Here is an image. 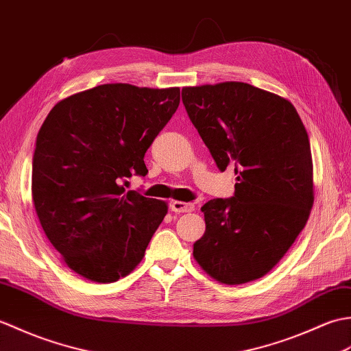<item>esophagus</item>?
I'll return each instance as SVG.
<instances>
[{"label": "esophagus", "instance_id": "1", "mask_svg": "<svg viewBox=\"0 0 351 351\" xmlns=\"http://www.w3.org/2000/svg\"><path fill=\"white\" fill-rule=\"evenodd\" d=\"M169 207L176 213H189L195 208V206H193L192 202H183V201H171Z\"/></svg>", "mask_w": 351, "mask_h": 351}]
</instances>
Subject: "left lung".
<instances>
[{
  "label": "left lung",
  "instance_id": "1",
  "mask_svg": "<svg viewBox=\"0 0 351 351\" xmlns=\"http://www.w3.org/2000/svg\"><path fill=\"white\" fill-rule=\"evenodd\" d=\"M182 99L217 168L234 165V197L201 207L193 258L215 281L239 285L274 269L314 204L313 156L290 100L246 82L184 87Z\"/></svg>",
  "mask_w": 351,
  "mask_h": 351
}]
</instances>
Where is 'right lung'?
Segmentation results:
<instances>
[{
	"label": "right lung",
	"mask_w": 351,
	"mask_h": 351,
	"mask_svg": "<svg viewBox=\"0 0 351 351\" xmlns=\"http://www.w3.org/2000/svg\"><path fill=\"white\" fill-rule=\"evenodd\" d=\"M180 104V88L104 84L52 108L38 130L31 192L46 237L93 282L128 276L168 213L124 189L149 173L144 154Z\"/></svg>",
	"instance_id": "1"
}]
</instances>
